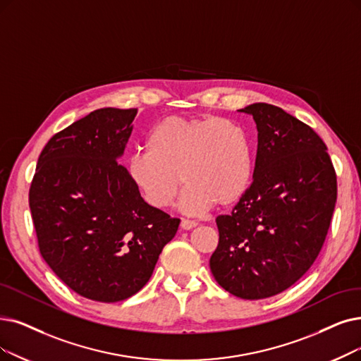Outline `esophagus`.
<instances>
[{
  "instance_id": "1",
  "label": "esophagus",
  "mask_w": 361,
  "mask_h": 361,
  "mask_svg": "<svg viewBox=\"0 0 361 361\" xmlns=\"http://www.w3.org/2000/svg\"><path fill=\"white\" fill-rule=\"evenodd\" d=\"M180 226H182V229H192V228H195L197 226V222H194V221H190V219H182L180 221Z\"/></svg>"
}]
</instances>
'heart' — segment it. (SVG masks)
I'll list each match as a JSON object with an SVG mask.
<instances>
[{
    "label": "heart",
    "mask_w": 361,
    "mask_h": 361,
    "mask_svg": "<svg viewBox=\"0 0 361 361\" xmlns=\"http://www.w3.org/2000/svg\"><path fill=\"white\" fill-rule=\"evenodd\" d=\"M127 161V175L145 203L169 209L180 188V210L201 214L237 203L252 178V151L244 128L228 118L167 117ZM181 176L179 177L178 175Z\"/></svg>",
    "instance_id": "b5f03b06"
}]
</instances>
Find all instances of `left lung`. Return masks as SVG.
<instances>
[{
  "label": "left lung",
  "mask_w": 361,
  "mask_h": 361,
  "mask_svg": "<svg viewBox=\"0 0 361 361\" xmlns=\"http://www.w3.org/2000/svg\"><path fill=\"white\" fill-rule=\"evenodd\" d=\"M257 128L253 182L231 214L216 218L214 280L241 299L289 289L319 256L334 216L338 185L326 143L279 106L253 104Z\"/></svg>",
  "instance_id": "8db88e82"
}]
</instances>
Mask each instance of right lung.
<instances>
[{
	"instance_id": "add662e5",
	"label": "right lung",
	"mask_w": 361,
	"mask_h": 361,
	"mask_svg": "<svg viewBox=\"0 0 361 361\" xmlns=\"http://www.w3.org/2000/svg\"><path fill=\"white\" fill-rule=\"evenodd\" d=\"M136 114L96 109L56 133L30 188L42 259L72 290L108 304L148 283L180 222L148 206L118 163Z\"/></svg>"
}]
</instances>
